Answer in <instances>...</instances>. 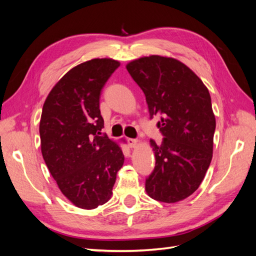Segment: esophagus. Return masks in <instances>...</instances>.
Here are the masks:
<instances>
[{
    "mask_svg": "<svg viewBox=\"0 0 256 256\" xmlns=\"http://www.w3.org/2000/svg\"><path fill=\"white\" fill-rule=\"evenodd\" d=\"M127 143H128L130 148H134V147L138 146V141L136 140V138H127Z\"/></svg>",
    "mask_w": 256,
    "mask_h": 256,
    "instance_id": "34e87169",
    "label": "esophagus"
}]
</instances>
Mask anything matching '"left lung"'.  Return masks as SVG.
Returning <instances> with one entry per match:
<instances>
[{"label": "left lung", "mask_w": 256, "mask_h": 256, "mask_svg": "<svg viewBox=\"0 0 256 256\" xmlns=\"http://www.w3.org/2000/svg\"><path fill=\"white\" fill-rule=\"evenodd\" d=\"M126 67L144 92L150 118L159 116L164 136L161 144L150 140L156 164L146 178V192L159 202H178L198 188L212 158L210 95L190 68L172 58H141Z\"/></svg>", "instance_id": "left-lung-1"}]
</instances>
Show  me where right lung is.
<instances>
[{"label":"right lung","instance_id":"1","mask_svg":"<svg viewBox=\"0 0 256 256\" xmlns=\"http://www.w3.org/2000/svg\"><path fill=\"white\" fill-rule=\"evenodd\" d=\"M120 67L118 60L94 58L70 69L42 106V152L62 193L76 207L92 209L109 200L124 164L120 147L102 134V90Z\"/></svg>","mask_w":256,"mask_h":256}]
</instances>
